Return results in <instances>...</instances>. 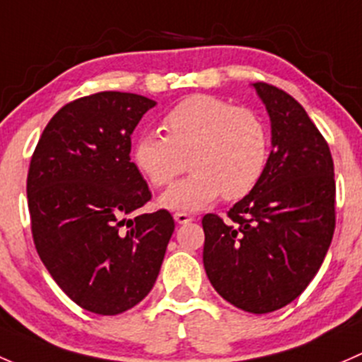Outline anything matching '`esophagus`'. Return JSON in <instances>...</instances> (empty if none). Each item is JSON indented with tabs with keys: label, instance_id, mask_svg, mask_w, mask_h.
<instances>
[{
	"label": "esophagus",
	"instance_id": "esophagus-1",
	"mask_svg": "<svg viewBox=\"0 0 362 362\" xmlns=\"http://www.w3.org/2000/svg\"><path fill=\"white\" fill-rule=\"evenodd\" d=\"M174 219H176L180 225H185V223L193 221V216L188 214V212H176V214H174Z\"/></svg>",
	"mask_w": 362,
	"mask_h": 362
}]
</instances>
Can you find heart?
I'll list each match as a JSON object with an SVG mask.
<instances>
[{
  "instance_id": "heart-1",
  "label": "heart",
  "mask_w": 362,
  "mask_h": 362,
  "mask_svg": "<svg viewBox=\"0 0 362 362\" xmlns=\"http://www.w3.org/2000/svg\"><path fill=\"white\" fill-rule=\"evenodd\" d=\"M165 136L141 134L134 141L132 162L150 185L169 186L160 199L170 211H199L223 195L244 199L262 181L270 158V134L256 111L235 107L214 95L195 94L163 117Z\"/></svg>"
}]
</instances>
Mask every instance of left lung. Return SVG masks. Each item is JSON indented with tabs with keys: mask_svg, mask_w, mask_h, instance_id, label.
Wrapping results in <instances>:
<instances>
[{
	"mask_svg": "<svg viewBox=\"0 0 362 362\" xmlns=\"http://www.w3.org/2000/svg\"><path fill=\"white\" fill-rule=\"evenodd\" d=\"M272 122L262 181L226 212L202 218L204 267L226 301L268 314L296 300L322 264L334 233L337 185L327 141L288 92L256 81Z\"/></svg>",
	"mask_w": 362,
	"mask_h": 362,
	"instance_id": "left-lung-1",
	"label": "left lung"
}]
</instances>
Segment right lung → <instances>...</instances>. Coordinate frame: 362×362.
<instances>
[{
	"label": "right lung",
	"mask_w": 362,
	"mask_h": 362,
	"mask_svg": "<svg viewBox=\"0 0 362 362\" xmlns=\"http://www.w3.org/2000/svg\"><path fill=\"white\" fill-rule=\"evenodd\" d=\"M153 106L113 90L71 100L45 127L29 163L36 251L59 288L99 315L122 314L151 291L174 232L167 209L122 219L151 200L130 162V134Z\"/></svg>",
	"instance_id": "obj_1"
}]
</instances>
